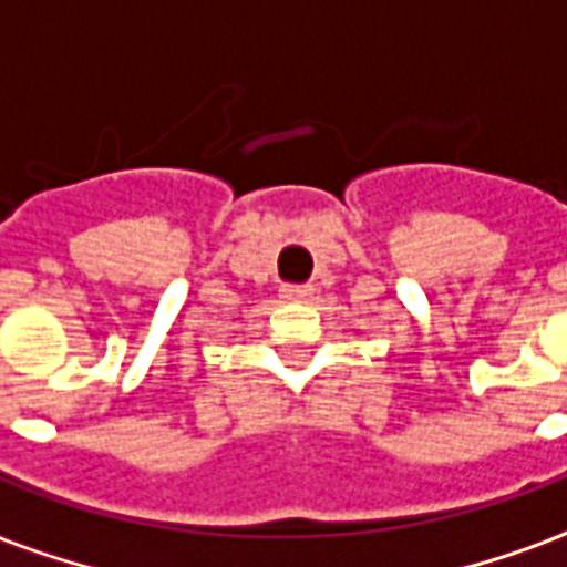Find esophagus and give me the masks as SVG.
<instances>
[{
	"instance_id": "esophagus-1",
	"label": "esophagus",
	"mask_w": 567,
	"mask_h": 567,
	"mask_svg": "<svg viewBox=\"0 0 567 567\" xmlns=\"http://www.w3.org/2000/svg\"><path fill=\"white\" fill-rule=\"evenodd\" d=\"M311 288L309 285H285L282 288V300L288 302H309L311 300Z\"/></svg>"
}]
</instances>
